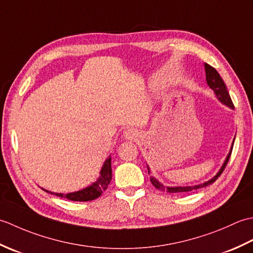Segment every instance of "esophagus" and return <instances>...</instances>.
<instances>
[{"instance_id": "1", "label": "esophagus", "mask_w": 253, "mask_h": 253, "mask_svg": "<svg viewBox=\"0 0 253 253\" xmlns=\"http://www.w3.org/2000/svg\"><path fill=\"white\" fill-rule=\"evenodd\" d=\"M123 137L124 139H126V140H135L138 137V131L136 129H133V128H128V129L124 131Z\"/></svg>"}]
</instances>
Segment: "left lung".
<instances>
[{
    "instance_id": "left-lung-1",
    "label": "left lung",
    "mask_w": 253,
    "mask_h": 253,
    "mask_svg": "<svg viewBox=\"0 0 253 253\" xmlns=\"http://www.w3.org/2000/svg\"><path fill=\"white\" fill-rule=\"evenodd\" d=\"M204 71H206V78H207V84L210 88H211L214 93H215V96L217 98V100L223 103L224 105L228 106L229 109L234 110V104L232 102V99H230L229 96V92L227 91L226 85H225V83L223 82V79L219 76V74L217 73V71L215 68H213L212 66H210L209 64H204ZM234 141H235V138H234ZM234 141L232 143V147H230L229 152L227 154L226 159H225L223 165L221 166V169H218L217 173L215 174V176H213L211 179H209L208 181H204L202 184H199V185H195V186H164L162 182L159 181L155 177H153L151 175V170H150V168L148 166V173L150 175V180H151L152 185L157 188V189L163 191V192H169V193H181V192H190L192 190H197V189H200V188L203 187H207L209 185L213 184L214 181L217 179V177H219L223 173V170L225 169V166H226L228 160L230 158V154H232V150H233V146H234Z\"/></svg>"
}]
</instances>
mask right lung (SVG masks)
I'll list each match as a JSON object with an SVG mask.
<instances>
[{
  "mask_svg": "<svg viewBox=\"0 0 253 253\" xmlns=\"http://www.w3.org/2000/svg\"><path fill=\"white\" fill-rule=\"evenodd\" d=\"M112 180V166H111V155L107 157V159L104 161L103 166L100 170V176L98 177L92 184L89 185L88 187L84 188V189H80L78 191H74V192H68V193H58V192H53L49 191L46 189H43L47 193H51V195H54L61 198H66L68 200L72 201H80V202H84V201H91L94 200V199L99 198L102 193H103L107 186Z\"/></svg>",
  "mask_w": 253,
  "mask_h": 253,
  "instance_id": "right-lung-1",
  "label": "right lung"
}]
</instances>
